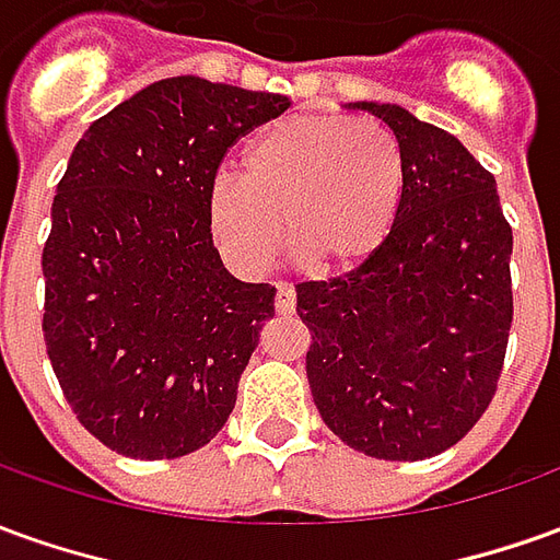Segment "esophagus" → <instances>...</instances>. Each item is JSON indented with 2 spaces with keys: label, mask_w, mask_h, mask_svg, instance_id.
<instances>
[{
  "label": "esophagus",
  "mask_w": 560,
  "mask_h": 560,
  "mask_svg": "<svg viewBox=\"0 0 560 560\" xmlns=\"http://www.w3.org/2000/svg\"><path fill=\"white\" fill-rule=\"evenodd\" d=\"M293 308H296V293L288 284H279V291H276V312L279 315H293Z\"/></svg>",
  "instance_id": "34e87169"
}]
</instances>
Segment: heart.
Returning a JSON list of instances; mask_svg holds the SVG:
<instances>
[{"label": "heart", "instance_id": "obj_1", "mask_svg": "<svg viewBox=\"0 0 560 560\" xmlns=\"http://www.w3.org/2000/svg\"><path fill=\"white\" fill-rule=\"evenodd\" d=\"M400 197L402 158L388 130L291 115L254 136L242 172L214 175L206 212L218 248L242 276H260L281 236L312 269L339 272L385 245Z\"/></svg>", "mask_w": 560, "mask_h": 560}]
</instances>
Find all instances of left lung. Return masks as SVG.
<instances>
[{
	"instance_id": "left-lung-1",
	"label": "left lung",
	"mask_w": 560,
	"mask_h": 560,
	"mask_svg": "<svg viewBox=\"0 0 560 560\" xmlns=\"http://www.w3.org/2000/svg\"><path fill=\"white\" fill-rule=\"evenodd\" d=\"M394 136L400 212L342 279L296 288L306 375L324 424L378 460L452 448L498 388L512 324V230L498 182L452 132L394 103H348Z\"/></svg>"
}]
</instances>
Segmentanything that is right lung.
<instances>
[{
    "instance_id": "1",
    "label": "right lung",
    "mask_w": 560,
    "mask_h": 560,
    "mask_svg": "<svg viewBox=\"0 0 560 560\" xmlns=\"http://www.w3.org/2000/svg\"><path fill=\"white\" fill-rule=\"evenodd\" d=\"M288 105L175 75L78 139L50 206L42 327L78 421L117 455H190L236 406L276 288L230 276L206 202L226 148Z\"/></svg>"
}]
</instances>
